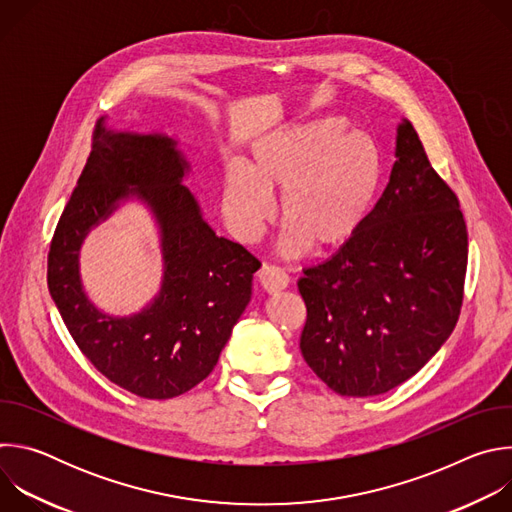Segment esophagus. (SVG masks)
<instances>
[{
    "label": "esophagus",
    "instance_id": "1",
    "mask_svg": "<svg viewBox=\"0 0 512 512\" xmlns=\"http://www.w3.org/2000/svg\"><path fill=\"white\" fill-rule=\"evenodd\" d=\"M257 277H259V283L263 285L267 294H277V291H281L289 285L287 273L281 267H275V265H263L257 271Z\"/></svg>",
    "mask_w": 512,
    "mask_h": 512
}]
</instances>
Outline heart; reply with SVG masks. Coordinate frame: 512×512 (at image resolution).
I'll return each mask as SVG.
<instances>
[{
    "mask_svg": "<svg viewBox=\"0 0 512 512\" xmlns=\"http://www.w3.org/2000/svg\"><path fill=\"white\" fill-rule=\"evenodd\" d=\"M340 117H318L275 129L251 148L247 170L231 166L223 184V214L243 243L257 241L279 216L287 249L342 247L367 218L381 182L383 160L375 139L346 131Z\"/></svg>",
    "mask_w": 512,
    "mask_h": 512,
    "instance_id": "b5f03b06",
    "label": "heart"
}]
</instances>
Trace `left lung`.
I'll use <instances>...</instances> for the list:
<instances>
[{
    "instance_id": "obj_1",
    "label": "left lung",
    "mask_w": 512,
    "mask_h": 512,
    "mask_svg": "<svg viewBox=\"0 0 512 512\" xmlns=\"http://www.w3.org/2000/svg\"><path fill=\"white\" fill-rule=\"evenodd\" d=\"M389 184L360 229L298 281L308 318V367L338 395L387 393L442 348L456 328L468 265L458 196L413 125L397 127Z\"/></svg>"
}]
</instances>
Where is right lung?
Listing matches in <instances>:
<instances>
[{
	"mask_svg": "<svg viewBox=\"0 0 512 512\" xmlns=\"http://www.w3.org/2000/svg\"><path fill=\"white\" fill-rule=\"evenodd\" d=\"M188 170L176 139L113 131L101 119L48 251V289L72 340L101 375L143 399L178 397L212 373L261 267L243 245L206 225L196 198L182 184ZM127 197H139L157 216L165 279L148 309L115 319L88 302L78 249L88 231Z\"/></svg>",
	"mask_w": 512,
	"mask_h": 512,
	"instance_id": "right-lung-1",
	"label": "right lung"
}]
</instances>
